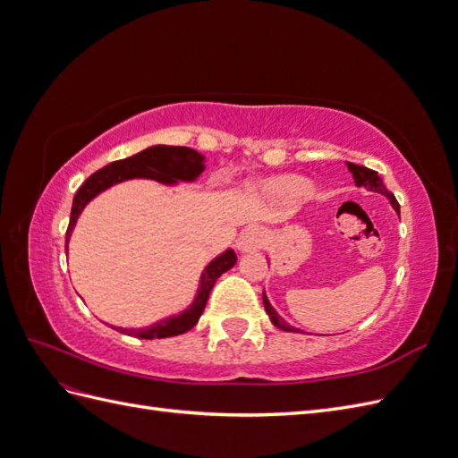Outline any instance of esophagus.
Here are the masks:
<instances>
[{"mask_svg":"<svg viewBox=\"0 0 458 458\" xmlns=\"http://www.w3.org/2000/svg\"><path fill=\"white\" fill-rule=\"evenodd\" d=\"M263 241H266V233L259 227H248L241 233V237L237 241V248L241 252H254L259 250Z\"/></svg>","mask_w":458,"mask_h":458,"instance_id":"esophagus-1","label":"esophagus"}]
</instances>
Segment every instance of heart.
<instances>
[{
	"label": "heart",
	"mask_w": 458,
	"mask_h": 458,
	"mask_svg": "<svg viewBox=\"0 0 458 458\" xmlns=\"http://www.w3.org/2000/svg\"><path fill=\"white\" fill-rule=\"evenodd\" d=\"M267 189L276 199H281L290 204L301 202L313 195V183L308 182L306 177H300V175L276 177L269 183Z\"/></svg>",
	"instance_id": "obj_1"
}]
</instances>
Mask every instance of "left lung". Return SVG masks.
Instances as JSON below:
<instances>
[{
	"label": "left lung",
	"mask_w": 458,
	"mask_h": 458,
	"mask_svg": "<svg viewBox=\"0 0 458 458\" xmlns=\"http://www.w3.org/2000/svg\"><path fill=\"white\" fill-rule=\"evenodd\" d=\"M345 165H348V170L352 172V175H353V182H355V185H357V187H365L367 191L380 192V195H384L387 200H390V204L394 206V210H395V212H399V204H397L395 197L392 195L390 191L386 189V185H384V182H382V177H380L377 172L365 168V165L352 164V162H345ZM263 306H266V311H267V315H269V318H271V323H273L276 328L286 330V332H298V328L290 327V325L284 321V318H283L279 313L275 311V308H273L271 303H269V300H267L266 293H263Z\"/></svg>",
	"instance_id": "1"
}]
</instances>
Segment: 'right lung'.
<instances>
[{"instance_id": "add662e5", "label": "right lung", "mask_w": 458, "mask_h": 458, "mask_svg": "<svg viewBox=\"0 0 458 458\" xmlns=\"http://www.w3.org/2000/svg\"><path fill=\"white\" fill-rule=\"evenodd\" d=\"M202 172H204V157L199 150L189 148V147H172V145L148 147L130 158L113 162L105 165V168L97 170L86 179L84 185L78 189L76 197L72 200L71 224H68L66 242H64L66 254H68V241L72 237V231L76 227L80 214L84 212V208L97 195H101V192L106 191L108 187L128 182V179H152V182H158L162 185H177L179 182L191 183V182H197ZM234 263H237V254H234L233 248H227L225 252H221L217 258H214L210 263H208L200 275L195 300H192V303L187 310L179 311L177 315L160 318V321L141 328H123L114 325H108V327L118 332H123V335L143 338V340L170 338V336L183 335V332L191 330L199 323V318L206 308L208 296H210V290L214 288L221 273L229 271Z\"/></svg>"}]
</instances>
